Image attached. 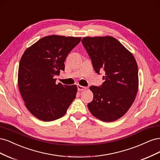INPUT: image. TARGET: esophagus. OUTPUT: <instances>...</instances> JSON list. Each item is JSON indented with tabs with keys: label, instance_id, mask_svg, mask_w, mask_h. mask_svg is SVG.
I'll list each match as a JSON object with an SVG mask.
<instances>
[{
	"label": "esophagus",
	"instance_id": "34e87169",
	"mask_svg": "<svg viewBox=\"0 0 160 160\" xmlns=\"http://www.w3.org/2000/svg\"><path fill=\"white\" fill-rule=\"evenodd\" d=\"M77 89H78V91H85L86 89V88H85V87L78 85H77Z\"/></svg>",
	"mask_w": 160,
	"mask_h": 160
}]
</instances>
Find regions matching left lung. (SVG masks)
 <instances>
[{
    "instance_id": "1",
    "label": "left lung",
    "mask_w": 160,
    "mask_h": 160,
    "mask_svg": "<svg viewBox=\"0 0 160 160\" xmlns=\"http://www.w3.org/2000/svg\"><path fill=\"white\" fill-rule=\"evenodd\" d=\"M82 44L97 73L105 72L99 87L92 85L90 112L106 122L122 118L133 104L138 90V67L132 53L110 36L84 37Z\"/></svg>"
}]
</instances>
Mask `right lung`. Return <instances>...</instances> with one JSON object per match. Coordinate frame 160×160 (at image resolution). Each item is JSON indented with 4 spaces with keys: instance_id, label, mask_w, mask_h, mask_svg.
<instances>
[{
    "instance_id": "1",
    "label": "right lung",
    "mask_w": 160,
    "mask_h": 160,
    "mask_svg": "<svg viewBox=\"0 0 160 160\" xmlns=\"http://www.w3.org/2000/svg\"><path fill=\"white\" fill-rule=\"evenodd\" d=\"M81 37L51 35L27 48L18 67V85L27 109L35 117L51 122L63 116L76 97L77 85L56 84L65 70L67 55Z\"/></svg>"
}]
</instances>
